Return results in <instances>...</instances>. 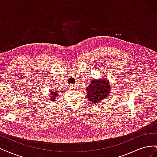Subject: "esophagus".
Listing matches in <instances>:
<instances>
[{
    "instance_id": "obj_1",
    "label": "esophagus",
    "mask_w": 157,
    "mask_h": 157,
    "mask_svg": "<svg viewBox=\"0 0 157 157\" xmlns=\"http://www.w3.org/2000/svg\"><path fill=\"white\" fill-rule=\"evenodd\" d=\"M73 87H74L73 85H70V86H69V88H73Z\"/></svg>"
}]
</instances>
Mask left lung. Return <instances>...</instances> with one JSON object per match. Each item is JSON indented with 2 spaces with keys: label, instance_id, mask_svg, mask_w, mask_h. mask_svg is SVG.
I'll return each instance as SVG.
<instances>
[{
  "label": "left lung",
  "instance_id": "1",
  "mask_svg": "<svg viewBox=\"0 0 157 157\" xmlns=\"http://www.w3.org/2000/svg\"><path fill=\"white\" fill-rule=\"evenodd\" d=\"M110 92V84L109 80L105 78L93 79L86 88L88 99L93 104L101 102L102 99L108 96Z\"/></svg>",
  "mask_w": 157,
  "mask_h": 157
}]
</instances>
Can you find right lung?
Here are the masks:
<instances>
[{
  "instance_id": "obj_1",
  "label": "right lung",
  "mask_w": 157,
  "mask_h": 157,
  "mask_svg": "<svg viewBox=\"0 0 157 157\" xmlns=\"http://www.w3.org/2000/svg\"><path fill=\"white\" fill-rule=\"evenodd\" d=\"M58 92L57 91H51L50 92V100L51 101H56V97L58 96Z\"/></svg>"
}]
</instances>
